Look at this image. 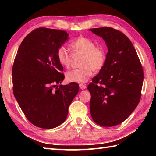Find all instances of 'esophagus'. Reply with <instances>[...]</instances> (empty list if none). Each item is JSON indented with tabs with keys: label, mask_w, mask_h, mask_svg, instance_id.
<instances>
[{
	"label": "esophagus",
	"mask_w": 156,
	"mask_h": 156,
	"mask_svg": "<svg viewBox=\"0 0 156 156\" xmlns=\"http://www.w3.org/2000/svg\"><path fill=\"white\" fill-rule=\"evenodd\" d=\"M79 87L81 89H85L87 88V86L85 84H79Z\"/></svg>",
	"instance_id": "1"
}]
</instances>
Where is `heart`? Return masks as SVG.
Returning <instances> with one entry per match:
<instances>
[{"label":"heart","mask_w":156,"mask_h":156,"mask_svg":"<svg viewBox=\"0 0 156 156\" xmlns=\"http://www.w3.org/2000/svg\"><path fill=\"white\" fill-rule=\"evenodd\" d=\"M73 54H83L80 61L82 67L71 70L67 73V78L76 83H85L95 72H98L103 67L106 55L104 50L96 47L90 39L83 36L78 37L70 44ZM57 60L60 65L66 68L71 66L72 54L64 46L58 47L56 52Z\"/></svg>","instance_id":"b5f03b06"}]
</instances>
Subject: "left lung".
<instances>
[{"label": "left lung", "mask_w": 156, "mask_h": 156, "mask_svg": "<svg viewBox=\"0 0 156 156\" xmlns=\"http://www.w3.org/2000/svg\"><path fill=\"white\" fill-rule=\"evenodd\" d=\"M107 43L105 65L89 84L92 119L102 126L124 122L138 106L144 73L133 44L122 32L110 27L94 28Z\"/></svg>", "instance_id": "left-lung-1"}]
</instances>
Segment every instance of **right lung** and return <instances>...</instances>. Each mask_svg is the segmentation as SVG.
<instances>
[{
    "instance_id": "right-lung-1",
    "label": "right lung",
    "mask_w": 156,
    "mask_h": 156,
    "mask_svg": "<svg viewBox=\"0 0 156 156\" xmlns=\"http://www.w3.org/2000/svg\"><path fill=\"white\" fill-rule=\"evenodd\" d=\"M67 31L37 28L23 39L12 67L13 92L25 117L38 127L53 129L67 118L78 84L57 86L65 78L57 60Z\"/></svg>"
}]
</instances>
